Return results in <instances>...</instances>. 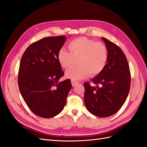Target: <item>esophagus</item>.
Wrapping results in <instances>:
<instances>
[{
    "label": "esophagus",
    "mask_w": 147,
    "mask_h": 147,
    "mask_svg": "<svg viewBox=\"0 0 147 147\" xmlns=\"http://www.w3.org/2000/svg\"><path fill=\"white\" fill-rule=\"evenodd\" d=\"M79 83V82H77V81H75V80H72V86H74L75 85H76L77 84H78Z\"/></svg>",
    "instance_id": "1"
}]
</instances>
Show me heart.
Here are the masks:
<instances>
[{"instance_id": "b5f03b06", "label": "heart", "mask_w": 147, "mask_h": 147, "mask_svg": "<svg viewBox=\"0 0 147 147\" xmlns=\"http://www.w3.org/2000/svg\"><path fill=\"white\" fill-rule=\"evenodd\" d=\"M70 51L62 48L57 59L61 65L68 69L78 59V66L66 72V76L72 80H81L89 74L94 76L105 69L109 59L108 48L104 43L86 37H78L69 43Z\"/></svg>"}]
</instances>
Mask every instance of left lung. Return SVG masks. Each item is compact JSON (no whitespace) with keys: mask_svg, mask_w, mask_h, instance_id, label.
<instances>
[{"mask_svg":"<svg viewBox=\"0 0 147 147\" xmlns=\"http://www.w3.org/2000/svg\"><path fill=\"white\" fill-rule=\"evenodd\" d=\"M108 48L109 59L105 69L92 79L96 86L86 82L84 100L88 110L96 117L112 116L125 102L131 86V72L123 51L116 44L102 37Z\"/></svg>","mask_w":147,"mask_h":147,"instance_id":"left-lung-1","label":"left lung"}]
</instances>
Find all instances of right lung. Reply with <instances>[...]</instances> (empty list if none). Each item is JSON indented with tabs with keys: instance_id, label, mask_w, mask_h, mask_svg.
I'll use <instances>...</instances> for the list:
<instances>
[{
	"instance_id": "obj_1",
	"label": "right lung",
	"mask_w": 147,
	"mask_h": 147,
	"mask_svg": "<svg viewBox=\"0 0 147 147\" xmlns=\"http://www.w3.org/2000/svg\"><path fill=\"white\" fill-rule=\"evenodd\" d=\"M66 40L65 35L47 37L30 45L22 56L18 71V86L32 112L49 118L63 110L72 88L70 80H59L64 72L57 54Z\"/></svg>"
}]
</instances>
